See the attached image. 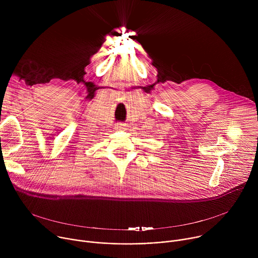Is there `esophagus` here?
Returning <instances> with one entry per match:
<instances>
[{"label": "esophagus", "mask_w": 258, "mask_h": 258, "mask_svg": "<svg viewBox=\"0 0 258 258\" xmlns=\"http://www.w3.org/2000/svg\"><path fill=\"white\" fill-rule=\"evenodd\" d=\"M115 128L117 131H125L126 130V124H124V123H117Z\"/></svg>", "instance_id": "esophagus-1"}]
</instances>
